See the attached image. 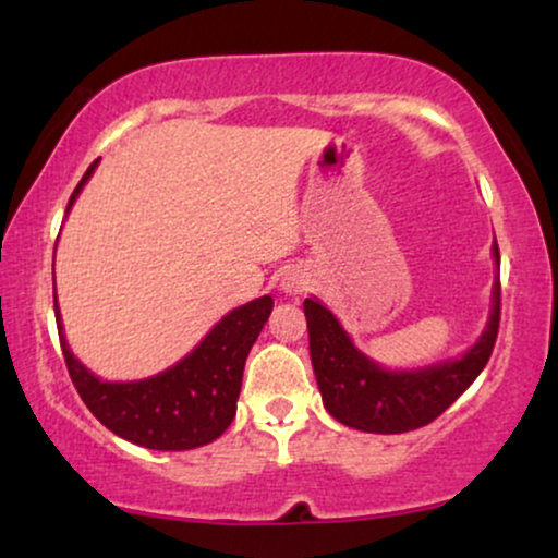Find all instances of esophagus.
<instances>
[{"mask_svg": "<svg viewBox=\"0 0 558 558\" xmlns=\"http://www.w3.org/2000/svg\"><path fill=\"white\" fill-rule=\"evenodd\" d=\"M304 284H307V281H304L302 277H287L284 284H281V287H284L287 292H302Z\"/></svg>", "mask_w": 558, "mask_h": 558, "instance_id": "esophagus-1", "label": "esophagus"}]
</instances>
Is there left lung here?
Returning <instances> with one entry per match:
<instances>
[{
  "label": "left lung",
  "mask_w": 558,
  "mask_h": 558,
  "mask_svg": "<svg viewBox=\"0 0 558 558\" xmlns=\"http://www.w3.org/2000/svg\"><path fill=\"white\" fill-rule=\"evenodd\" d=\"M493 256L500 266L498 243ZM310 355L323 403L340 424L371 434H401L434 422L468 391L490 361L500 327V277L493 287V312L485 332L457 361L418 371H386L350 342L325 304L304 300Z\"/></svg>",
  "instance_id": "left-lung-1"
}]
</instances>
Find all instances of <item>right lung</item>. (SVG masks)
<instances>
[{
  "mask_svg": "<svg viewBox=\"0 0 558 558\" xmlns=\"http://www.w3.org/2000/svg\"><path fill=\"white\" fill-rule=\"evenodd\" d=\"M96 165L98 159L73 190L68 210L94 174ZM271 307L274 300L269 294L235 307L178 365L132 384H109L96 378L78 357H73L60 325L58 300L56 319L68 373L90 414L121 439L147 449L180 452L208 445L231 426L241 393L243 365L271 315Z\"/></svg>",
  "mask_w": 558,
  "mask_h": 558,
  "instance_id": "obj_1",
  "label": "right lung"
}]
</instances>
